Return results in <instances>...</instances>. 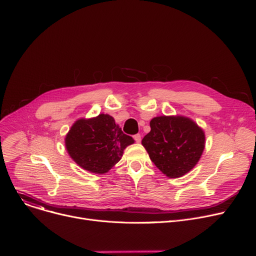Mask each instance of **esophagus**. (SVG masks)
I'll list each match as a JSON object with an SVG mask.
<instances>
[{"label": "esophagus", "instance_id": "esophagus-1", "mask_svg": "<svg viewBox=\"0 0 256 256\" xmlns=\"http://www.w3.org/2000/svg\"><path fill=\"white\" fill-rule=\"evenodd\" d=\"M134 139H135V141L137 144H139L140 141H141V135L140 134H136V135H134Z\"/></svg>", "mask_w": 256, "mask_h": 256}]
</instances>
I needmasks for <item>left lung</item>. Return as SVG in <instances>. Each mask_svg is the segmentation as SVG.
<instances>
[{
	"label": "left lung",
	"instance_id": "left-lung-1",
	"mask_svg": "<svg viewBox=\"0 0 256 256\" xmlns=\"http://www.w3.org/2000/svg\"><path fill=\"white\" fill-rule=\"evenodd\" d=\"M141 144L153 164L170 178L182 177L196 166L204 148V133L190 118L159 116Z\"/></svg>",
	"mask_w": 256,
	"mask_h": 256
}]
</instances>
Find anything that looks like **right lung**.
<instances>
[{"label":"right lung","instance_id":"1","mask_svg":"<svg viewBox=\"0 0 256 256\" xmlns=\"http://www.w3.org/2000/svg\"><path fill=\"white\" fill-rule=\"evenodd\" d=\"M133 144L134 139L123 133L108 114L77 120L65 137L74 162L94 174L108 172L121 159L123 150Z\"/></svg>","mask_w":256,"mask_h":256}]
</instances>
